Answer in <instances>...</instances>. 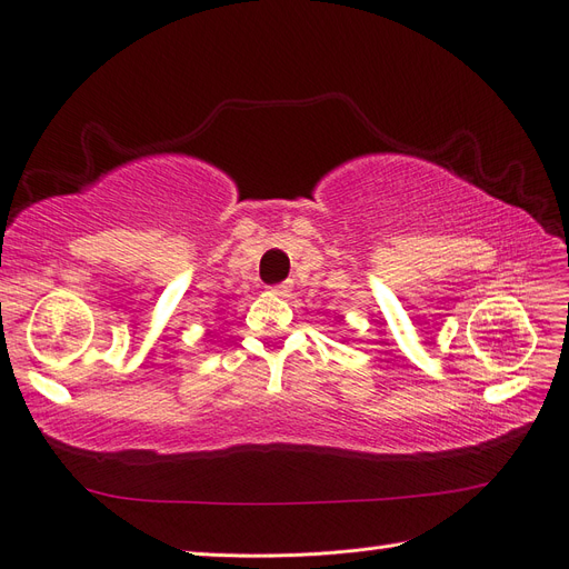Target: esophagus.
Segmentation results:
<instances>
[{"label":"esophagus","mask_w":569,"mask_h":569,"mask_svg":"<svg viewBox=\"0 0 569 569\" xmlns=\"http://www.w3.org/2000/svg\"><path fill=\"white\" fill-rule=\"evenodd\" d=\"M270 291H272V295H278V297H287L289 291H291V282H280V284H272V287H270Z\"/></svg>","instance_id":"1"}]
</instances>
